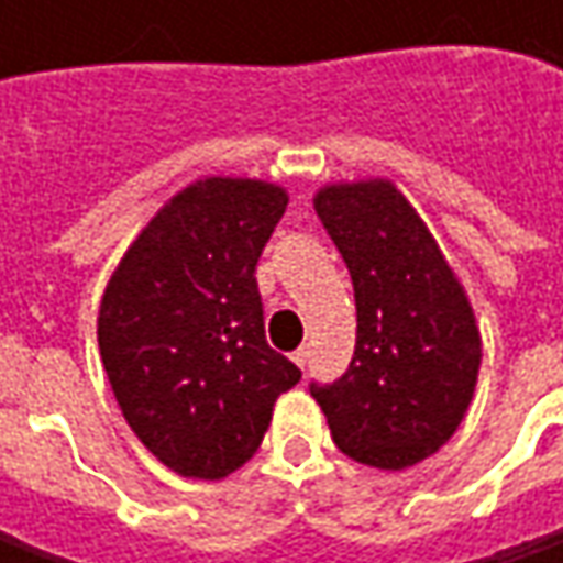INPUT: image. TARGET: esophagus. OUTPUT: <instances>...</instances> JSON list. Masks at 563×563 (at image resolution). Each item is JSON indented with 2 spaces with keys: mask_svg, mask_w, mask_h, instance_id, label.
Returning <instances> with one entry per match:
<instances>
[{
  "mask_svg": "<svg viewBox=\"0 0 563 563\" xmlns=\"http://www.w3.org/2000/svg\"><path fill=\"white\" fill-rule=\"evenodd\" d=\"M294 363H297V366H300V369H303V366H307V363H310V347H307V344H303V347H297V351H294Z\"/></svg>",
  "mask_w": 563,
  "mask_h": 563,
  "instance_id": "obj_1",
  "label": "esophagus"
}]
</instances>
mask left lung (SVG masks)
I'll use <instances>...</instances> for the list:
<instances>
[{
  "mask_svg": "<svg viewBox=\"0 0 563 563\" xmlns=\"http://www.w3.org/2000/svg\"><path fill=\"white\" fill-rule=\"evenodd\" d=\"M316 216L354 282L357 344L347 373L310 382V395L347 457L378 470L420 464L454 435L479 376L464 288L388 181L322 187Z\"/></svg>",
  "mask_w": 563,
  "mask_h": 563,
  "instance_id": "8db88e82",
  "label": "left lung"
}]
</instances>
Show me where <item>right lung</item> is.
I'll return each instance as SVG.
<instances>
[{
    "mask_svg": "<svg viewBox=\"0 0 563 563\" xmlns=\"http://www.w3.org/2000/svg\"><path fill=\"white\" fill-rule=\"evenodd\" d=\"M285 206L266 181H197L143 228L102 294L99 354L121 413L181 476L247 464L275 398L300 382L266 341L256 285Z\"/></svg>",
    "mask_w": 563,
    "mask_h": 563,
    "instance_id": "obj_1",
    "label": "right lung"
}]
</instances>
